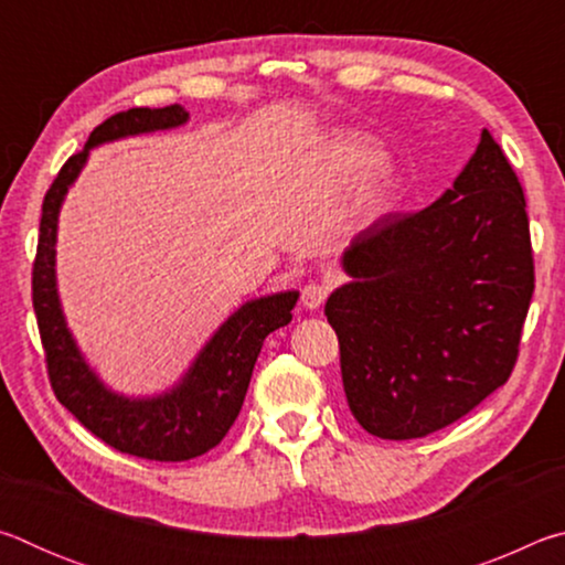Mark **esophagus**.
Masks as SVG:
<instances>
[{
	"label": "esophagus",
	"instance_id": "esophagus-1",
	"mask_svg": "<svg viewBox=\"0 0 565 565\" xmlns=\"http://www.w3.org/2000/svg\"><path fill=\"white\" fill-rule=\"evenodd\" d=\"M327 301V289H323L321 284H306L303 291H301V306L303 309H319V306Z\"/></svg>",
	"mask_w": 565,
	"mask_h": 565
}]
</instances>
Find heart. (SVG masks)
<instances>
[{"mask_svg": "<svg viewBox=\"0 0 565 565\" xmlns=\"http://www.w3.org/2000/svg\"><path fill=\"white\" fill-rule=\"evenodd\" d=\"M311 186L321 196L349 194V218L366 228L394 212L401 196V171L394 159L379 154L366 137H333L319 149L309 171Z\"/></svg>", "mask_w": 565, "mask_h": 565, "instance_id": "obj_1", "label": "heart"}]
</instances>
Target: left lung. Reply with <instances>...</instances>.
Listing matches in <instances>:
<instances>
[{"instance_id":"left-lung-1","label":"left lung","mask_w":565,"mask_h":565,"mask_svg":"<svg viewBox=\"0 0 565 565\" xmlns=\"http://www.w3.org/2000/svg\"><path fill=\"white\" fill-rule=\"evenodd\" d=\"M327 301L353 418L408 441L454 424L509 381L533 296L521 181L483 129L454 186L388 214L343 252Z\"/></svg>"}]
</instances>
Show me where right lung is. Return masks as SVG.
<instances>
[{"mask_svg": "<svg viewBox=\"0 0 565 565\" xmlns=\"http://www.w3.org/2000/svg\"><path fill=\"white\" fill-rule=\"evenodd\" d=\"M186 119L189 111L171 104L161 109H127L102 121L79 154L66 159L46 191L32 269V301L54 396L104 444L149 461H189L222 441L242 411L264 339L291 321L299 299V291H281L246 301L206 341L179 384L151 398L114 394L82 356L56 294L54 244L64 194L87 164L89 149L134 134L174 129Z\"/></svg>", "mask_w": 565, "mask_h": 565, "instance_id": "add662e5", "label": "right lung"}]
</instances>
